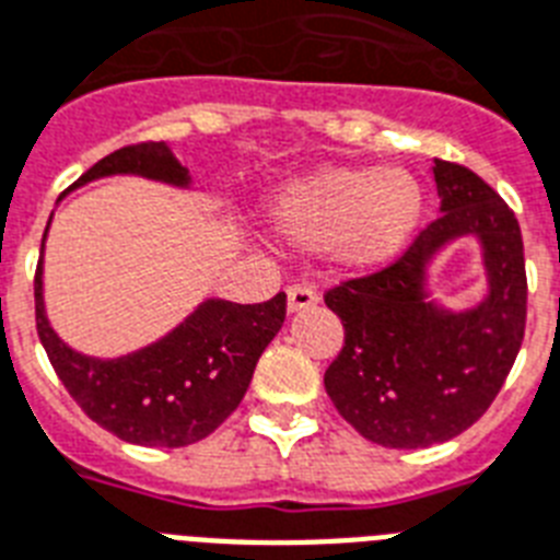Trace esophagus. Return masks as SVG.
<instances>
[{"label":"esophagus","mask_w":560,"mask_h":560,"mask_svg":"<svg viewBox=\"0 0 560 560\" xmlns=\"http://www.w3.org/2000/svg\"><path fill=\"white\" fill-rule=\"evenodd\" d=\"M319 304V293L313 288H307V284H293V288L288 290V311L290 313H302L307 311V307H316Z\"/></svg>","instance_id":"obj_1"}]
</instances>
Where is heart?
<instances>
[{"mask_svg":"<svg viewBox=\"0 0 560 560\" xmlns=\"http://www.w3.org/2000/svg\"><path fill=\"white\" fill-rule=\"evenodd\" d=\"M420 212V186L402 170H319L284 186L270 207L281 238L299 247L334 244L348 267L397 256Z\"/></svg>","mask_w":560,"mask_h":560,"instance_id":"1","label":"heart"}]
</instances>
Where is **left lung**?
Here are the masks:
<instances>
[{
	"label": "left lung",
	"instance_id": "left-lung-1",
	"mask_svg": "<svg viewBox=\"0 0 560 560\" xmlns=\"http://www.w3.org/2000/svg\"><path fill=\"white\" fill-rule=\"evenodd\" d=\"M440 215L383 270L327 290L345 345L325 371L327 397L365 440L425 448L466 431L492 406L524 342L526 267L515 212L483 177L434 161ZM485 249L487 299L448 312L424 290L428 261L454 237Z\"/></svg>",
	"mask_w": 560,
	"mask_h": 560
}]
</instances>
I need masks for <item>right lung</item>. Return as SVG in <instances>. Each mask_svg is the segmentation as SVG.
<instances>
[{"mask_svg": "<svg viewBox=\"0 0 560 560\" xmlns=\"http://www.w3.org/2000/svg\"><path fill=\"white\" fill-rule=\"evenodd\" d=\"M108 175H140L184 189L189 186V172L177 163L172 149L152 140L106 154L71 189ZM34 299L39 342L77 406L115 438L149 448H180L209 438L238 408L258 357L279 334L288 313L284 293L261 304L207 299L158 342L126 357L97 359L68 348L54 334L43 302V253Z\"/></svg>", "mask_w": 560, "mask_h": 560, "instance_id": "add662e5", "label": "right lung"}]
</instances>
